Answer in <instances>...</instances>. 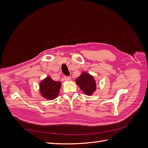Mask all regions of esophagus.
Segmentation results:
<instances>
[{
  "mask_svg": "<svg viewBox=\"0 0 148 148\" xmlns=\"http://www.w3.org/2000/svg\"><path fill=\"white\" fill-rule=\"evenodd\" d=\"M64 79L65 81H66V82H69L70 80H71V78L70 77H64Z\"/></svg>",
  "mask_w": 148,
  "mask_h": 148,
  "instance_id": "obj_1",
  "label": "esophagus"
}]
</instances>
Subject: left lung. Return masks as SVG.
I'll return each mask as SVG.
<instances>
[{"instance_id": "1", "label": "left lung", "mask_w": 148, "mask_h": 148, "mask_svg": "<svg viewBox=\"0 0 148 148\" xmlns=\"http://www.w3.org/2000/svg\"><path fill=\"white\" fill-rule=\"evenodd\" d=\"M76 83L85 95L88 96L92 95L96 89V83L95 78L86 72H83L76 79Z\"/></svg>"}]
</instances>
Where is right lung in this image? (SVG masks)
<instances>
[{"mask_svg": "<svg viewBox=\"0 0 148 148\" xmlns=\"http://www.w3.org/2000/svg\"><path fill=\"white\" fill-rule=\"evenodd\" d=\"M61 83L56 82L51 77H47L39 84V91L43 97L47 100H53L59 95Z\"/></svg>", "mask_w": 148, "mask_h": 148, "instance_id": "add662e5", "label": "right lung"}]
</instances>
